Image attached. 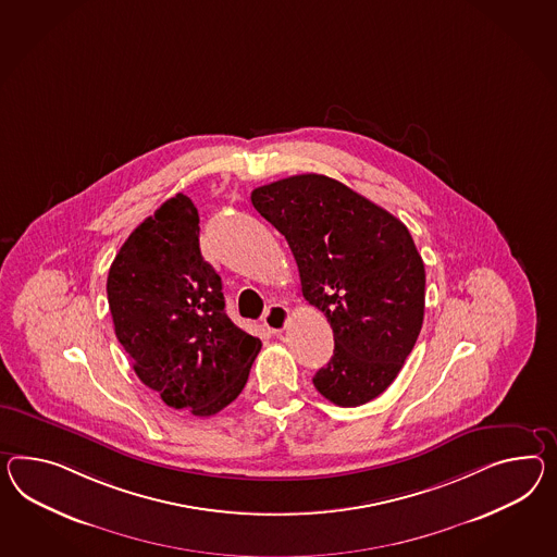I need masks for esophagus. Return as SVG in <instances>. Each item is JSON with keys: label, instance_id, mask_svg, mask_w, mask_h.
<instances>
[{"label": "esophagus", "instance_id": "1", "mask_svg": "<svg viewBox=\"0 0 557 557\" xmlns=\"http://www.w3.org/2000/svg\"><path fill=\"white\" fill-rule=\"evenodd\" d=\"M288 319H290V313H288V309H286L285 305H271V307L267 309L264 317H262L264 327L269 329L274 335L281 333V331H285Z\"/></svg>", "mask_w": 557, "mask_h": 557}]
</instances>
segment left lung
I'll use <instances>...</instances> for the list:
<instances>
[{
	"label": "left lung",
	"instance_id": "8db88e82",
	"mask_svg": "<svg viewBox=\"0 0 557 557\" xmlns=\"http://www.w3.org/2000/svg\"><path fill=\"white\" fill-rule=\"evenodd\" d=\"M297 260L300 293L327 317L335 351L314 373L317 392L342 408L384 394L424 321L426 272L396 215L319 173L293 175L250 196Z\"/></svg>",
	"mask_w": 557,
	"mask_h": 557
}]
</instances>
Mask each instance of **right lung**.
Returning <instances> with one entry per match:
<instances>
[{
	"mask_svg": "<svg viewBox=\"0 0 557 557\" xmlns=\"http://www.w3.org/2000/svg\"><path fill=\"white\" fill-rule=\"evenodd\" d=\"M198 224L184 194L161 203L114 257L107 297L139 380L175 410L214 416L243 392L262 343L230 321Z\"/></svg>",
	"mask_w": 557,
	"mask_h": 557,
	"instance_id": "obj_1",
	"label": "right lung"
}]
</instances>
